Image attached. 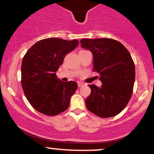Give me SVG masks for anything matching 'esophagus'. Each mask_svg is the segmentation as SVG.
<instances>
[{
  "label": "esophagus",
  "instance_id": "34e87169",
  "mask_svg": "<svg viewBox=\"0 0 154 154\" xmlns=\"http://www.w3.org/2000/svg\"><path fill=\"white\" fill-rule=\"evenodd\" d=\"M83 85V83H82V82H78V86H79V87H81V86H82Z\"/></svg>",
  "mask_w": 154,
  "mask_h": 154
}]
</instances>
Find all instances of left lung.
I'll return each mask as SVG.
<instances>
[{
    "mask_svg": "<svg viewBox=\"0 0 154 154\" xmlns=\"http://www.w3.org/2000/svg\"><path fill=\"white\" fill-rule=\"evenodd\" d=\"M83 48L92 53L94 71L100 74L102 85H89L91 93L86 99L89 111L101 118L119 114L131 97L135 66L126 47L111 38L81 39Z\"/></svg>",
    "mask_w": 154,
    "mask_h": 154,
    "instance_id": "obj_1",
    "label": "left lung"
}]
</instances>
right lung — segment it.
Returning <instances> with one entry per match:
<instances>
[{"label":"right lung","mask_w":154,"mask_h":154,"mask_svg":"<svg viewBox=\"0 0 154 154\" xmlns=\"http://www.w3.org/2000/svg\"><path fill=\"white\" fill-rule=\"evenodd\" d=\"M79 45L77 40L49 38L38 41L22 60L21 85L31 105L40 113L56 116L66 111L78 88L75 81L56 76L64 58Z\"/></svg>","instance_id":"add662e5"}]
</instances>
